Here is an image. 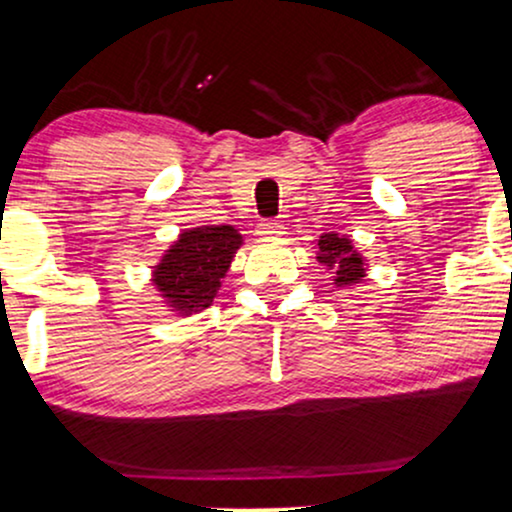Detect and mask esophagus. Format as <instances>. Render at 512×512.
<instances>
[{
    "instance_id": "esophagus-1",
    "label": "esophagus",
    "mask_w": 512,
    "mask_h": 512,
    "mask_svg": "<svg viewBox=\"0 0 512 512\" xmlns=\"http://www.w3.org/2000/svg\"><path fill=\"white\" fill-rule=\"evenodd\" d=\"M256 235H258V237H266V239H270V237H280V235H285V227L277 223V220H266V223L258 225Z\"/></svg>"
}]
</instances>
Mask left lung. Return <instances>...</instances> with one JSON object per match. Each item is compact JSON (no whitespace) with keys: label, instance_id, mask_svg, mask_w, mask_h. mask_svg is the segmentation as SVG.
Masks as SVG:
<instances>
[{"label":"left lung","instance_id":"left-lung-1","mask_svg":"<svg viewBox=\"0 0 512 512\" xmlns=\"http://www.w3.org/2000/svg\"><path fill=\"white\" fill-rule=\"evenodd\" d=\"M318 258L327 270H332V280L337 287H351L365 277V258L353 249L351 239L325 232L318 239Z\"/></svg>","mask_w":512,"mask_h":512}]
</instances>
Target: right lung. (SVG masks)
Returning a JSON list of instances; mask_svg holds the SVG:
<instances>
[{"instance_id": "obj_1", "label": "right lung", "mask_w": 512, "mask_h": 512, "mask_svg": "<svg viewBox=\"0 0 512 512\" xmlns=\"http://www.w3.org/2000/svg\"><path fill=\"white\" fill-rule=\"evenodd\" d=\"M239 246L242 235L232 225L192 227L161 256L151 282L175 313L204 311L216 299Z\"/></svg>"}]
</instances>
